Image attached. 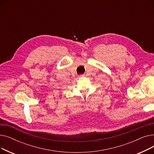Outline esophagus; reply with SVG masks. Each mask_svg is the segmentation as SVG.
<instances>
[{"label":"esophagus","instance_id":"esophagus-1","mask_svg":"<svg viewBox=\"0 0 154 154\" xmlns=\"http://www.w3.org/2000/svg\"><path fill=\"white\" fill-rule=\"evenodd\" d=\"M84 77V75H80L79 76V77Z\"/></svg>","mask_w":154,"mask_h":154}]
</instances>
